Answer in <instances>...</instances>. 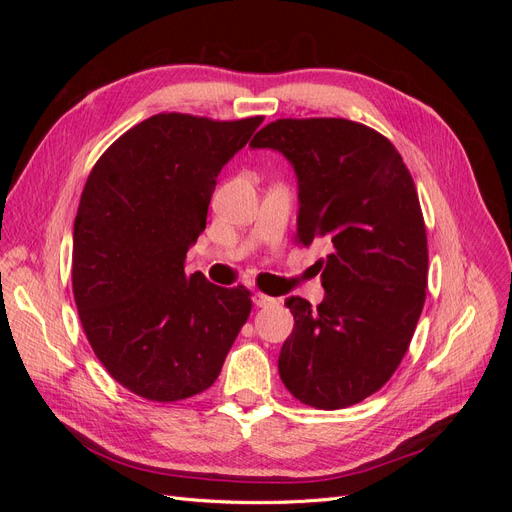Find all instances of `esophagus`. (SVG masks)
I'll list each match as a JSON object with an SVG mask.
<instances>
[{"instance_id": "obj_1", "label": "esophagus", "mask_w": 512, "mask_h": 512, "mask_svg": "<svg viewBox=\"0 0 512 512\" xmlns=\"http://www.w3.org/2000/svg\"><path fill=\"white\" fill-rule=\"evenodd\" d=\"M254 305L256 307H273V305H277V299L267 297V294H262V292H256L254 294Z\"/></svg>"}]
</instances>
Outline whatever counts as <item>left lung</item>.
I'll return each instance as SVG.
<instances>
[{
	"instance_id": "obj_1",
	"label": "left lung",
	"mask_w": 512,
	"mask_h": 512,
	"mask_svg": "<svg viewBox=\"0 0 512 512\" xmlns=\"http://www.w3.org/2000/svg\"><path fill=\"white\" fill-rule=\"evenodd\" d=\"M252 149L297 175V241L324 245L318 307L288 297L280 378L305 406L359 404L393 376L421 318L427 235L414 181L389 138L348 119H277Z\"/></svg>"
}]
</instances>
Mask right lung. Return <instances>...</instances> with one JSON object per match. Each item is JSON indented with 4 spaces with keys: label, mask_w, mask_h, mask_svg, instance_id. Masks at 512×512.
Wrapping results in <instances>:
<instances>
[{
    "label": "right lung",
    "mask_w": 512,
    "mask_h": 512,
    "mask_svg": "<svg viewBox=\"0 0 512 512\" xmlns=\"http://www.w3.org/2000/svg\"><path fill=\"white\" fill-rule=\"evenodd\" d=\"M260 123L153 115L87 177L72 237L74 301L100 363L145 399L209 389L250 316V292L188 275L185 254L207 226L220 170Z\"/></svg>",
    "instance_id": "right-lung-1"
}]
</instances>
